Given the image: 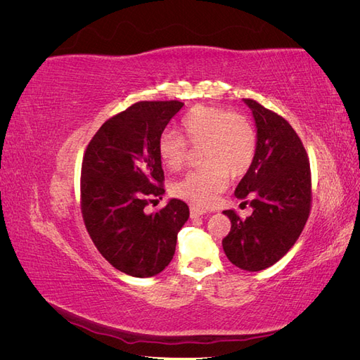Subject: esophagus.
I'll return each mask as SVG.
<instances>
[{"label":"esophagus","instance_id":"34e87169","mask_svg":"<svg viewBox=\"0 0 360 360\" xmlns=\"http://www.w3.org/2000/svg\"><path fill=\"white\" fill-rule=\"evenodd\" d=\"M202 214H207V212L202 209H198V207H195V205H191V216L192 217H198Z\"/></svg>","mask_w":360,"mask_h":360}]
</instances>
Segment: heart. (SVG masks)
<instances>
[{"instance_id": "1", "label": "heart", "mask_w": 360, "mask_h": 360, "mask_svg": "<svg viewBox=\"0 0 360 360\" xmlns=\"http://www.w3.org/2000/svg\"><path fill=\"white\" fill-rule=\"evenodd\" d=\"M181 130L191 146H202V169L189 172L172 184L176 197L193 205L209 207L225 189L228 176L238 179L252 165L257 151L255 130L240 114L222 108L198 105L183 117ZM180 135L163 132L158 151L169 171L181 169L188 162V144Z\"/></svg>"}]
</instances>
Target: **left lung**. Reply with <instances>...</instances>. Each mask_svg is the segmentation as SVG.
Here are the masks:
<instances>
[{
	"instance_id": "1",
	"label": "left lung",
	"mask_w": 360,
	"mask_h": 360,
	"mask_svg": "<svg viewBox=\"0 0 360 360\" xmlns=\"http://www.w3.org/2000/svg\"><path fill=\"white\" fill-rule=\"evenodd\" d=\"M252 111L257 151L234 195L252 207L242 219L225 210L231 230L222 240L234 266L259 271L284 257L299 238L311 209V169L307 151L287 120L258 102L243 99Z\"/></svg>"
}]
</instances>
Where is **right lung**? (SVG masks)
Here are the masks:
<instances>
[{"mask_svg": "<svg viewBox=\"0 0 360 360\" xmlns=\"http://www.w3.org/2000/svg\"><path fill=\"white\" fill-rule=\"evenodd\" d=\"M183 106L179 101L138 102L105 122L85 151L81 207L86 231L106 261L130 276L160 274L189 219L188 204L176 198L146 213V205L165 193L159 138Z\"/></svg>", "mask_w": 360, "mask_h": 360, "instance_id": "1", "label": "right lung"}]
</instances>
